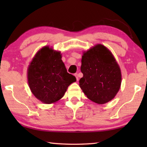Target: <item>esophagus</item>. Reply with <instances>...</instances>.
Wrapping results in <instances>:
<instances>
[{
	"instance_id": "obj_1",
	"label": "esophagus",
	"mask_w": 147,
	"mask_h": 147,
	"mask_svg": "<svg viewBox=\"0 0 147 147\" xmlns=\"http://www.w3.org/2000/svg\"><path fill=\"white\" fill-rule=\"evenodd\" d=\"M74 76H76V80H77V81H78V74H77V73L74 74Z\"/></svg>"
}]
</instances>
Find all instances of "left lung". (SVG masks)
<instances>
[{"instance_id": "1", "label": "left lung", "mask_w": 147, "mask_h": 147, "mask_svg": "<svg viewBox=\"0 0 147 147\" xmlns=\"http://www.w3.org/2000/svg\"><path fill=\"white\" fill-rule=\"evenodd\" d=\"M81 72L83 77L79 85L89 100L104 104L115 98L122 82L121 68L109 50L96 44L82 57Z\"/></svg>"}]
</instances>
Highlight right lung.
<instances>
[{"instance_id":"obj_1","label":"right lung","mask_w":147,"mask_h":147,"mask_svg":"<svg viewBox=\"0 0 147 147\" xmlns=\"http://www.w3.org/2000/svg\"><path fill=\"white\" fill-rule=\"evenodd\" d=\"M30 91L42 103H55L63 97L69 86L76 81L67 71L60 51L45 46L35 54L27 69Z\"/></svg>"}]
</instances>
